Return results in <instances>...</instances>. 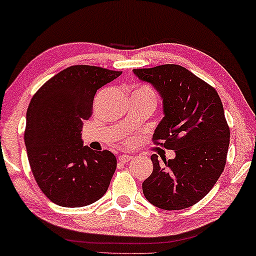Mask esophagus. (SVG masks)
<instances>
[{"label":"esophagus","mask_w":256,"mask_h":256,"mask_svg":"<svg viewBox=\"0 0 256 256\" xmlns=\"http://www.w3.org/2000/svg\"><path fill=\"white\" fill-rule=\"evenodd\" d=\"M132 156H130V155H120V157H118V160L120 162H122V163H128V162H130L132 160Z\"/></svg>","instance_id":"esophagus-1"}]
</instances>
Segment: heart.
<instances>
[{
    "mask_svg": "<svg viewBox=\"0 0 256 256\" xmlns=\"http://www.w3.org/2000/svg\"><path fill=\"white\" fill-rule=\"evenodd\" d=\"M144 88V90H148V91H150V92H152V90H150V88Z\"/></svg>",
    "mask_w": 256,
    "mask_h": 256,
    "instance_id": "heart-1",
    "label": "heart"
}]
</instances>
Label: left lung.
I'll return each mask as SVG.
<instances>
[{
    "label": "left lung",
    "instance_id": "8db88e82",
    "mask_svg": "<svg viewBox=\"0 0 256 256\" xmlns=\"http://www.w3.org/2000/svg\"><path fill=\"white\" fill-rule=\"evenodd\" d=\"M152 85L163 101V120L154 139L176 152L160 164L152 155V173L142 184L149 202L162 210H184L200 202L216 184L226 166L230 130L216 88L179 64L133 70Z\"/></svg>",
    "mask_w": 256,
    "mask_h": 256
}]
</instances>
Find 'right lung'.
Masks as SVG:
<instances>
[{"label": "right lung", "mask_w": 256, "mask_h": 256, "mask_svg": "<svg viewBox=\"0 0 256 256\" xmlns=\"http://www.w3.org/2000/svg\"><path fill=\"white\" fill-rule=\"evenodd\" d=\"M122 72L76 64L62 70L35 93L26 114L25 144L43 194L64 208H82L106 194L116 170L109 150L83 144V120L92 115L96 91Z\"/></svg>", "instance_id": "obj_1"}]
</instances>
